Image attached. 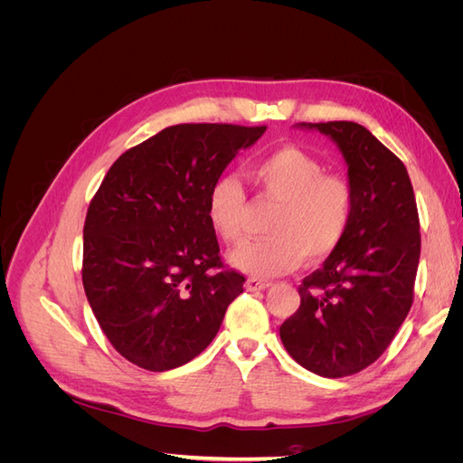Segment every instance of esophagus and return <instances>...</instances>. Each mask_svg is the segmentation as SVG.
Returning <instances> with one entry per match:
<instances>
[{
	"mask_svg": "<svg viewBox=\"0 0 463 463\" xmlns=\"http://www.w3.org/2000/svg\"><path fill=\"white\" fill-rule=\"evenodd\" d=\"M270 286H272L270 282H266V279H259V278H249L247 282H245V288L249 291H259V289H266V288H270Z\"/></svg>",
	"mask_w": 463,
	"mask_h": 463,
	"instance_id": "esophagus-1",
	"label": "esophagus"
}]
</instances>
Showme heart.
Wrapping results in <instances>:
<instances>
[{"mask_svg":"<svg viewBox=\"0 0 463 463\" xmlns=\"http://www.w3.org/2000/svg\"><path fill=\"white\" fill-rule=\"evenodd\" d=\"M298 146L276 148L250 162L247 177L264 199L278 203L262 241L249 243L232 255V264L255 276L272 278L326 260L352 226L355 194L349 181ZM206 218L222 241L245 240L247 194L235 175H220L206 194Z\"/></svg>","mask_w":463,"mask_h":463,"instance_id":"heart-1","label":"heart"}]
</instances>
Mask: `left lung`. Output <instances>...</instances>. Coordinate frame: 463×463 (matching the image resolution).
Masks as SVG:
<instances>
[{
	"label": "left lung",
	"mask_w": 463,
	"mask_h": 463,
	"mask_svg": "<svg viewBox=\"0 0 463 463\" xmlns=\"http://www.w3.org/2000/svg\"><path fill=\"white\" fill-rule=\"evenodd\" d=\"M338 145L355 208L344 243L299 286L301 305L279 338L301 367L340 378L369 367L413 303L421 232L403 162L354 121L299 123Z\"/></svg>",
	"instance_id": "left-lung-1"
}]
</instances>
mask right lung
Instances as JSON below:
<instances>
[{"label": "right lung", "instance_id": "obj_1", "mask_svg": "<svg viewBox=\"0 0 463 463\" xmlns=\"http://www.w3.org/2000/svg\"><path fill=\"white\" fill-rule=\"evenodd\" d=\"M264 125L181 123L125 150L89 204L82 286L116 352L170 371L214 340L245 278L220 257L206 194Z\"/></svg>", "mask_w": 463, "mask_h": 463}]
</instances>
